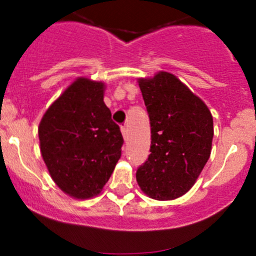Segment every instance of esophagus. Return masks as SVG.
I'll return each mask as SVG.
<instances>
[{
  "label": "esophagus",
  "mask_w": 256,
  "mask_h": 256,
  "mask_svg": "<svg viewBox=\"0 0 256 256\" xmlns=\"http://www.w3.org/2000/svg\"><path fill=\"white\" fill-rule=\"evenodd\" d=\"M121 132H122L124 138H128V128L126 126H121Z\"/></svg>",
  "instance_id": "obj_1"
}]
</instances>
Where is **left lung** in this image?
Here are the masks:
<instances>
[{"label":"left lung","mask_w":256,"mask_h":256,"mask_svg":"<svg viewBox=\"0 0 256 256\" xmlns=\"http://www.w3.org/2000/svg\"><path fill=\"white\" fill-rule=\"evenodd\" d=\"M151 125L148 158L136 172L141 190L171 200L192 188L209 160L213 118L207 105L177 76L160 72L138 79Z\"/></svg>","instance_id":"1"}]
</instances>
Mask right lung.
I'll list each match as a JSON object with an SVG mask.
<instances>
[{
  "instance_id": "1",
  "label": "right lung",
  "mask_w": 256,
  "mask_h": 256,
  "mask_svg": "<svg viewBox=\"0 0 256 256\" xmlns=\"http://www.w3.org/2000/svg\"><path fill=\"white\" fill-rule=\"evenodd\" d=\"M104 90V82L78 78L48 108L38 128L49 174L76 200L99 194L121 157L124 138Z\"/></svg>"
}]
</instances>
